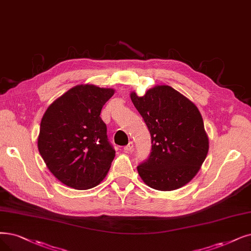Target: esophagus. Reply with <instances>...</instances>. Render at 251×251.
<instances>
[{
  "label": "esophagus",
  "instance_id": "34e87169",
  "mask_svg": "<svg viewBox=\"0 0 251 251\" xmlns=\"http://www.w3.org/2000/svg\"><path fill=\"white\" fill-rule=\"evenodd\" d=\"M124 149H125L126 152H131L132 150L134 149V143L133 142H129L126 146L124 147Z\"/></svg>",
  "mask_w": 251,
  "mask_h": 251
}]
</instances>
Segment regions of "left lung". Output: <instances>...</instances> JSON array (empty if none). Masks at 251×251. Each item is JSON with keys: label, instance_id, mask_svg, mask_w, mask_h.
<instances>
[{"label": "left lung", "instance_id": "8db88e82", "mask_svg": "<svg viewBox=\"0 0 251 251\" xmlns=\"http://www.w3.org/2000/svg\"><path fill=\"white\" fill-rule=\"evenodd\" d=\"M134 106L151 136V152L137 167L151 188L169 192L192 180L207 156L209 139L197 106L169 85L131 93Z\"/></svg>", "mask_w": 251, "mask_h": 251}]
</instances>
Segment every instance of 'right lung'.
Returning <instances> with one entry per match:
<instances>
[{"mask_svg": "<svg viewBox=\"0 0 251 251\" xmlns=\"http://www.w3.org/2000/svg\"><path fill=\"white\" fill-rule=\"evenodd\" d=\"M113 88L80 84L56 99L45 111L38 149L55 178L75 189L101 183L115 156L101 110Z\"/></svg>", "mask_w": 251, "mask_h": 251, "instance_id": "right-lung-1", "label": "right lung"}]
</instances>
